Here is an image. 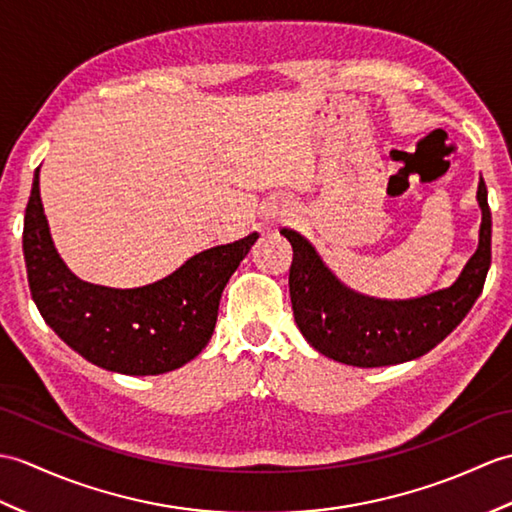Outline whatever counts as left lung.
Here are the masks:
<instances>
[{
    "label": "left lung",
    "instance_id": "1",
    "mask_svg": "<svg viewBox=\"0 0 512 512\" xmlns=\"http://www.w3.org/2000/svg\"><path fill=\"white\" fill-rule=\"evenodd\" d=\"M480 242L460 277L445 290L408 301H382L342 285L303 235L281 229L292 244L290 299L296 327L327 358L360 366H390L432 351L454 331L478 299L491 266V209L478 183Z\"/></svg>",
    "mask_w": 512,
    "mask_h": 512
}]
</instances>
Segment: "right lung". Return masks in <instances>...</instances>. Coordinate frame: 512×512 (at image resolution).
Masks as SVG:
<instances>
[{
  "label": "right lung",
  "mask_w": 512,
  "mask_h": 512,
  "mask_svg": "<svg viewBox=\"0 0 512 512\" xmlns=\"http://www.w3.org/2000/svg\"><path fill=\"white\" fill-rule=\"evenodd\" d=\"M251 233L187 259L161 281L117 290L78 279L56 253L39 170L23 218L32 299L54 334L87 362L122 375H161L207 347L224 285L257 240Z\"/></svg>",
  "instance_id": "1"
}]
</instances>
